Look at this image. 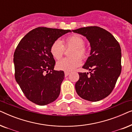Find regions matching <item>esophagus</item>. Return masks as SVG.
I'll list each match as a JSON object with an SVG mask.
<instances>
[{
  "label": "esophagus",
  "instance_id": "1",
  "mask_svg": "<svg viewBox=\"0 0 132 132\" xmlns=\"http://www.w3.org/2000/svg\"><path fill=\"white\" fill-rule=\"evenodd\" d=\"M69 74H70V73L69 72H65V77H67V76H68V75H69Z\"/></svg>",
  "mask_w": 132,
  "mask_h": 132
}]
</instances>
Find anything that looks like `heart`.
Returning a JSON list of instances; mask_svg holds the SVG:
<instances>
[{
  "instance_id": "heart-1",
  "label": "heart",
  "mask_w": 132,
  "mask_h": 132,
  "mask_svg": "<svg viewBox=\"0 0 132 132\" xmlns=\"http://www.w3.org/2000/svg\"><path fill=\"white\" fill-rule=\"evenodd\" d=\"M85 45L84 38L78 35L68 36L64 40V45L59 39L52 43L50 47V53L55 59L59 60L63 56L65 48L72 47L70 53V57L64 58L56 64L57 70L66 72L73 71L80 65L82 59H85L88 55V51Z\"/></svg>"
}]
</instances>
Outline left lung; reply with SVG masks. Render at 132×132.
I'll use <instances>...</instances> for the list:
<instances>
[{
	"label": "left lung",
	"mask_w": 132,
	"mask_h": 132,
	"mask_svg": "<svg viewBox=\"0 0 132 132\" xmlns=\"http://www.w3.org/2000/svg\"><path fill=\"white\" fill-rule=\"evenodd\" d=\"M86 37L91 46V56L83 68L88 73H79L75 89L81 98L97 102L112 93L121 71V50L114 37L98 26H88L72 30Z\"/></svg>",
	"instance_id": "obj_1"
}]
</instances>
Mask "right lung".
I'll list each match as a JSON object with an SVG mask.
<instances>
[{"label":"right lung","mask_w":132,"mask_h":132,"mask_svg":"<svg viewBox=\"0 0 132 132\" xmlns=\"http://www.w3.org/2000/svg\"><path fill=\"white\" fill-rule=\"evenodd\" d=\"M71 32L38 27L28 32L16 47L14 53L15 78L30 102L44 106L58 97L64 73L53 70L55 61L50 47L58 38Z\"/></svg>","instance_id":"right-lung-1"}]
</instances>
